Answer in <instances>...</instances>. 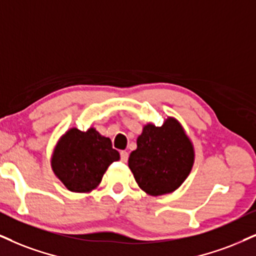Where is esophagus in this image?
Listing matches in <instances>:
<instances>
[{
  "label": "esophagus",
  "instance_id": "1",
  "mask_svg": "<svg viewBox=\"0 0 256 256\" xmlns=\"http://www.w3.org/2000/svg\"><path fill=\"white\" fill-rule=\"evenodd\" d=\"M120 156H121V162H128V156H129L128 152H126V150H121V152H120Z\"/></svg>",
  "mask_w": 256,
  "mask_h": 256
}]
</instances>
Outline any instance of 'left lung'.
Instances as JSON below:
<instances>
[{
    "mask_svg": "<svg viewBox=\"0 0 256 256\" xmlns=\"http://www.w3.org/2000/svg\"><path fill=\"white\" fill-rule=\"evenodd\" d=\"M136 144L128 166L138 185L148 194L173 192L190 174L194 147L176 120L167 118L162 127L144 126Z\"/></svg>",
    "mask_w": 256,
    "mask_h": 256,
    "instance_id": "8db88e82",
    "label": "left lung"
}]
</instances>
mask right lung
Wrapping results in <instances>:
<instances>
[{
	"label": "right lung",
	"instance_id": "right-lung-1",
	"mask_svg": "<svg viewBox=\"0 0 256 256\" xmlns=\"http://www.w3.org/2000/svg\"><path fill=\"white\" fill-rule=\"evenodd\" d=\"M118 159L109 138L94 128L86 132L72 128L56 146L52 168L70 191L89 192L100 184L110 164Z\"/></svg>",
	"mask_w": 256,
	"mask_h": 256
}]
</instances>
